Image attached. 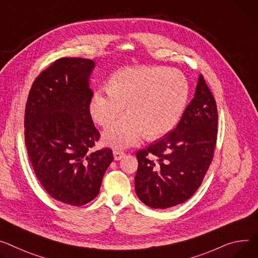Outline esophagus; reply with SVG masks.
<instances>
[{
  "label": "esophagus",
  "instance_id": "34e87169",
  "mask_svg": "<svg viewBox=\"0 0 258 258\" xmlns=\"http://www.w3.org/2000/svg\"><path fill=\"white\" fill-rule=\"evenodd\" d=\"M113 155H114V159H115V160H119V159H121V158L125 155V153H124L123 151H121V150L115 149V150L113 151Z\"/></svg>",
  "mask_w": 258,
  "mask_h": 258
}]
</instances>
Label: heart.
<instances>
[{
    "mask_svg": "<svg viewBox=\"0 0 258 258\" xmlns=\"http://www.w3.org/2000/svg\"><path fill=\"white\" fill-rule=\"evenodd\" d=\"M189 96L185 75L166 67H134L116 73L109 88L99 89L90 102V114L99 125H108L103 141L113 148L137 145L147 134L156 139L180 120Z\"/></svg>",
    "mask_w": 258,
    "mask_h": 258,
    "instance_id": "1",
    "label": "heart"
}]
</instances>
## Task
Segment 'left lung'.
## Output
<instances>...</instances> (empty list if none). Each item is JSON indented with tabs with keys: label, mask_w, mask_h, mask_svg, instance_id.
I'll return each mask as SVG.
<instances>
[{
	"label": "left lung",
	"mask_w": 258,
	"mask_h": 258,
	"mask_svg": "<svg viewBox=\"0 0 258 258\" xmlns=\"http://www.w3.org/2000/svg\"><path fill=\"white\" fill-rule=\"evenodd\" d=\"M217 124L215 99L200 75L195 97L177 126L136 153L135 189L142 203L167 209L195 195L214 156Z\"/></svg>",
	"instance_id": "left-lung-1"
}]
</instances>
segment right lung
Returning <instances> with one entry per match:
<instances>
[{"mask_svg": "<svg viewBox=\"0 0 258 258\" xmlns=\"http://www.w3.org/2000/svg\"><path fill=\"white\" fill-rule=\"evenodd\" d=\"M91 59L61 57L35 79L25 111V140L34 172L48 195L82 206L100 191L113 160L110 148L91 151L100 133L89 105Z\"/></svg>", "mask_w": 258, "mask_h": 258, "instance_id": "right-lung-1", "label": "right lung"}]
</instances>
